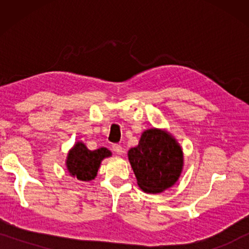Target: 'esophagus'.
<instances>
[{"instance_id":"34e87169","label":"esophagus","mask_w":249,"mask_h":249,"mask_svg":"<svg viewBox=\"0 0 249 249\" xmlns=\"http://www.w3.org/2000/svg\"><path fill=\"white\" fill-rule=\"evenodd\" d=\"M112 148H113V151L117 153L118 155H122L124 153V148L119 144H113V145H112Z\"/></svg>"}]
</instances>
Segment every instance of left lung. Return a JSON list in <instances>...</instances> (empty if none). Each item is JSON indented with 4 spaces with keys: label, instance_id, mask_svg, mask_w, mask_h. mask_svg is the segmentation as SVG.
Instances as JSON below:
<instances>
[{
    "label": "left lung",
    "instance_id": "obj_1",
    "mask_svg": "<svg viewBox=\"0 0 249 249\" xmlns=\"http://www.w3.org/2000/svg\"><path fill=\"white\" fill-rule=\"evenodd\" d=\"M128 158L138 186L146 193H161L178 180L182 170V151L169 134L148 129Z\"/></svg>",
    "mask_w": 249,
    "mask_h": 249
}]
</instances>
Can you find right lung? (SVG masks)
I'll return each instance as SVG.
<instances>
[{"label":"right lung","mask_w":249,"mask_h":249,"mask_svg":"<svg viewBox=\"0 0 249 249\" xmlns=\"http://www.w3.org/2000/svg\"><path fill=\"white\" fill-rule=\"evenodd\" d=\"M110 155L111 152L105 147L89 151L83 142H77L68 154L67 168L77 179L89 181L96 177L102 160Z\"/></svg>","instance_id":"add662e5"}]
</instances>
